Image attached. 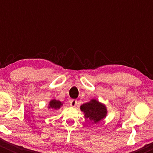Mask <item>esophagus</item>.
Returning <instances> with one entry per match:
<instances>
[{
    "label": "esophagus",
    "mask_w": 153,
    "mask_h": 153,
    "mask_svg": "<svg viewBox=\"0 0 153 153\" xmlns=\"http://www.w3.org/2000/svg\"><path fill=\"white\" fill-rule=\"evenodd\" d=\"M77 104V100H72L70 101V106H72V107H74L76 106Z\"/></svg>",
    "instance_id": "34e87169"
}]
</instances>
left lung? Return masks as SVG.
<instances>
[{"instance_id": "left-lung-1", "label": "left lung", "mask_w": 153, "mask_h": 153, "mask_svg": "<svg viewBox=\"0 0 153 153\" xmlns=\"http://www.w3.org/2000/svg\"><path fill=\"white\" fill-rule=\"evenodd\" d=\"M80 108L84 114L85 118L88 119L92 123H95L105 118L107 113L105 105L95 99L82 104Z\"/></svg>"}]
</instances>
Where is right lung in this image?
I'll return each mask as SVG.
<instances>
[{
  "label": "right lung",
  "instance_id": "add662e5",
  "mask_svg": "<svg viewBox=\"0 0 153 153\" xmlns=\"http://www.w3.org/2000/svg\"><path fill=\"white\" fill-rule=\"evenodd\" d=\"M62 105V103L61 102L58 101L56 100H52L51 102H49V108H52L54 110H58V108H60V106Z\"/></svg>",
  "mask_w": 153,
  "mask_h": 153
}]
</instances>
